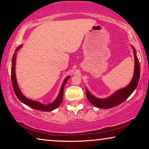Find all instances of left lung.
<instances>
[{"label":"left lung","instance_id":"1","mask_svg":"<svg viewBox=\"0 0 149 149\" xmlns=\"http://www.w3.org/2000/svg\"><path fill=\"white\" fill-rule=\"evenodd\" d=\"M132 48L134 49V58H135V70H134L133 79H132L131 83H130L129 85H127L125 88L117 91L111 97L105 99H98L97 97L93 96L89 92L87 89H85L87 99L95 107L100 108V109H109L110 108L116 107V106L123 102L135 90L138 84V82H139L140 68L139 60H138L137 56H136L135 49L133 46H132Z\"/></svg>","mask_w":149,"mask_h":149}]
</instances>
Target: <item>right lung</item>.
I'll use <instances>...</instances> for the list:
<instances>
[{
  "instance_id": "1",
  "label": "right lung",
  "mask_w": 149,
  "mask_h": 149,
  "mask_svg": "<svg viewBox=\"0 0 149 149\" xmlns=\"http://www.w3.org/2000/svg\"><path fill=\"white\" fill-rule=\"evenodd\" d=\"M22 47V45L18 47L15 49V52H17L20 48ZM15 59H16V54H14L13 56V59H12V66H11V82L12 85H13V88L15 92V95H17V98L19 100L25 104L28 107L32 108L34 109L38 110V111H51L53 110L56 109L57 107H58L60 105V104L62 103V100H63V93H64V88L66 84L67 81L68 80V79L70 78V77H68L67 78L65 79V80L63 83V84L61 87L60 93L59 95L57 97V99L55 100L54 102L48 105H44L38 102L26 98L25 96H24V95L22 94L21 91L18 85L17 84V81H16L15 78Z\"/></svg>"
}]
</instances>
